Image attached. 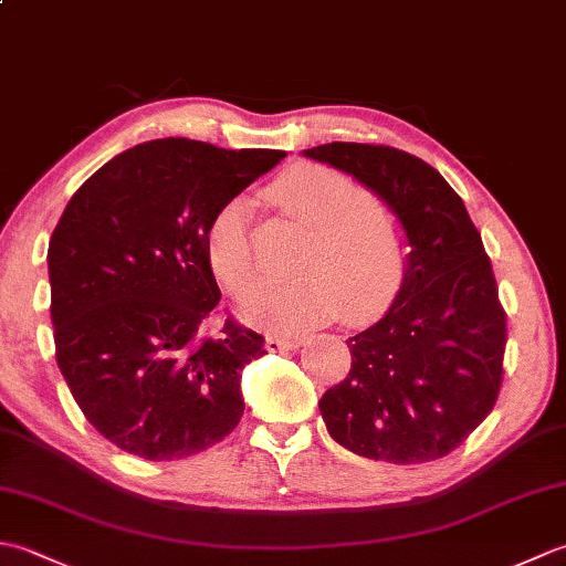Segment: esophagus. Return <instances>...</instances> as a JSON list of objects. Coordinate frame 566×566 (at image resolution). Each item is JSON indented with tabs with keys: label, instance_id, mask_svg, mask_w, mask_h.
<instances>
[{
	"label": "esophagus",
	"instance_id": "esophagus-1",
	"mask_svg": "<svg viewBox=\"0 0 566 566\" xmlns=\"http://www.w3.org/2000/svg\"><path fill=\"white\" fill-rule=\"evenodd\" d=\"M302 345V338H276V335H270L268 340H264V347H268L270 353H284V350H296V347Z\"/></svg>",
	"mask_w": 566,
	"mask_h": 566
}]
</instances>
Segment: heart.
I'll return each instance as SVG.
<instances>
[{
	"label": "heart",
	"instance_id": "1",
	"mask_svg": "<svg viewBox=\"0 0 566 566\" xmlns=\"http://www.w3.org/2000/svg\"><path fill=\"white\" fill-rule=\"evenodd\" d=\"M264 197L276 211L308 226L296 262L298 280L262 282L240 302V318L260 328L302 333L343 316L365 321L391 302L403 276L401 221L363 187L323 165H296L274 177ZM207 258L231 294H245L258 276L252 213L245 199L216 209Z\"/></svg>",
	"mask_w": 566,
	"mask_h": 566
}]
</instances>
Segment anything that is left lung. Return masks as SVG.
Masks as SVG:
<instances>
[{"instance_id": "left-lung-1", "label": "left lung", "mask_w": 566, "mask_h": 566, "mask_svg": "<svg viewBox=\"0 0 566 566\" xmlns=\"http://www.w3.org/2000/svg\"><path fill=\"white\" fill-rule=\"evenodd\" d=\"M306 158L353 175L401 221L403 284L384 318L347 338L353 367L318 401L331 438L367 460L423 464L462 444L503 379L506 314L464 201L416 155L326 143Z\"/></svg>"}]
</instances>
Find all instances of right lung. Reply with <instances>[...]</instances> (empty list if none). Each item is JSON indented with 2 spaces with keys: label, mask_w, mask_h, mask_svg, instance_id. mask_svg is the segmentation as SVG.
<instances>
[{
  "label": "right lung",
  "mask_w": 566,
  "mask_h": 566,
  "mask_svg": "<svg viewBox=\"0 0 566 566\" xmlns=\"http://www.w3.org/2000/svg\"><path fill=\"white\" fill-rule=\"evenodd\" d=\"M284 155L150 140L67 201L48 245L55 359L84 418L124 452L182 460L240 423V375L264 338L233 318L203 333L221 298L207 231Z\"/></svg>",
  "instance_id": "obj_1"
}]
</instances>
